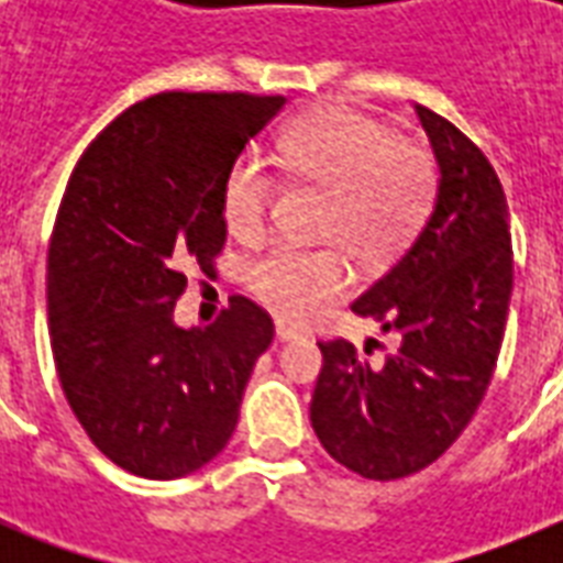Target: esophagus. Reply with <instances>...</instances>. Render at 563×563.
Returning <instances> with one entry per match:
<instances>
[{
    "instance_id": "1",
    "label": "esophagus",
    "mask_w": 563,
    "mask_h": 563,
    "mask_svg": "<svg viewBox=\"0 0 563 563\" xmlns=\"http://www.w3.org/2000/svg\"><path fill=\"white\" fill-rule=\"evenodd\" d=\"M300 330L298 327H291V324H286V321H277V339H280V342H291V339H300Z\"/></svg>"
}]
</instances>
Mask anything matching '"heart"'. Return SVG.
<instances>
[{"mask_svg":"<svg viewBox=\"0 0 563 563\" xmlns=\"http://www.w3.org/2000/svg\"><path fill=\"white\" fill-rule=\"evenodd\" d=\"M280 166L330 192L321 233L362 263H383L409 245L435 198V163L391 128L347 108H327L286 128ZM277 180L254 152L230 163L221 212L236 236H256L272 212ZM247 289L283 318H303L339 295L347 268L333 247L274 242L247 263Z\"/></svg>","mask_w":563,"mask_h":563,"instance_id":"heart-1","label":"heart"}]
</instances>
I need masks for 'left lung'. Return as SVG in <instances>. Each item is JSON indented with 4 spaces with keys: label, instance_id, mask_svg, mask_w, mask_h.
Wrapping results in <instances>:
<instances>
[{
    "label": "left lung",
    "instance_id": "obj_1",
    "mask_svg": "<svg viewBox=\"0 0 563 563\" xmlns=\"http://www.w3.org/2000/svg\"><path fill=\"white\" fill-rule=\"evenodd\" d=\"M415 110L438 163L435 207L400 260L351 303L397 347L371 362L368 347L318 342L324 365L309 402L327 453L379 482L423 471L471 423L497 368L515 280L497 172L453 122Z\"/></svg>",
    "mask_w": 563,
    "mask_h": 563
}]
</instances>
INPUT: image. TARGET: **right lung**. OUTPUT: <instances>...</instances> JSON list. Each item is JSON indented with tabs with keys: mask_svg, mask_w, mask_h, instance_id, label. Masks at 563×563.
<instances>
[{
	"mask_svg": "<svg viewBox=\"0 0 563 563\" xmlns=\"http://www.w3.org/2000/svg\"><path fill=\"white\" fill-rule=\"evenodd\" d=\"M286 104L251 92H161L81 154L48 245L55 368L90 441L122 471L178 479L228 446L274 324L233 295L210 327L175 324L184 268L228 236L230 163Z\"/></svg>",
	"mask_w": 563,
	"mask_h": 563,
	"instance_id": "obj_1",
	"label": "right lung"
}]
</instances>
